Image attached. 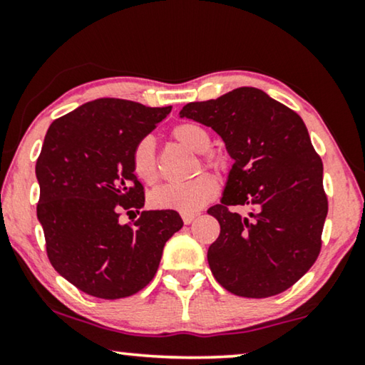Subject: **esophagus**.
I'll list each match as a JSON object with an SVG mask.
<instances>
[{"mask_svg":"<svg viewBox=\"0 0 365 365\" xmlns=\"http://www.w3.org/2000/svg\"><path fill=\"white\" fill-rule=\"evenodd\" d=\"M196 217H197L196 212H184V214H182V221H184V224H191Z\"/></svg>","mask_w":365,"mask_h":365,"instance_id":"34e87169","label":"esophagus"}]
</instances>
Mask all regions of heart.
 I'll return each instance as SVG.
<instances>
[{"mask_svg":"<svg viewBox=\"0 0 365 365\" xmlns=\"http://www.w3.org/2000/svg\"><path fill=\"white\" fill-rule=\"evenodd\" d=\"M171 136L194 154H202L201 163L204 168L221 171L222 161L217 156L204 154L211 148V136L197 123H182L173 129ZM131 166L136 176L146 184H154L159 179V168L156 158V146L151 138H143L133 149ZM217 194L216 179L209 174H199L187 182L164 184L153 191L149 201L158 209H173L179 212H196L211 202Z\"/></svg>","mask_w":365,"mask_h":365,"instance_id":"heart-1","label":"heart"}]
</instances>
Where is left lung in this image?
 Masks as SVG:
<instances>
[{
	"instance_id": "1",
	"label": "left lung",
	"mask_w": 365,
	"mask_h": 365,
	"mask_svg": "<svg viewBox=\"0 0 365 365\" xmlns=\"http://www.w3.org/2000/svg\"><path fill=\"white\" fill-rule=\"evenodd\" d=\"M179 116L212 128L234 161L221 202L207 209L221 226L207 251L212 276L241 297L284 292L316 262L327 216L322 161L306 124L257 88L189 103Z\"/></svg>"
}]
</instances>
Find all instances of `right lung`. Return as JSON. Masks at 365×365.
I'll return each instance as SVG.
<instances>
[{"label":"right lung","instance_id":"1","mask_svg":"<svg viewBox=\"0 0 365 365\" xmlns=\"http://www.w3.org/2000/svg\"><path fill=\"white\" fill-rule=\"evenodd\" d=\"M169 113L171 106L101 98L53 121L44 136L36 161V214L48 257L89 296L121 299L146 287L164 244L182 227L173 209L144 211L134 224L119 222V211L144 206L133 149Z\"/></svg>","mask_w":365,"mask_h":365}]
</instances>
